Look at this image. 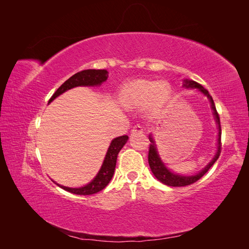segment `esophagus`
Instances as JSON below:
<instances>
[{
	"mask_svg": "<svg viewBox=\"0 0 249 249\" xmlns=\"http://www.w3.org/2000/svg\"><path fill=\"white\" fill-rule=\"evenodd\" d=\"M131 133H132V134H135V133H143V127H142L141 125H139V124L135 125V126L133 127V129H132Z\"/></svg>",
	"mask_w": 249,
	"mask_h": 249,
	"instance_id": "esophagus-1",
	"label": "esophagus"
}]
</instances>
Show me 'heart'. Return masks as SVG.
Returning <instances> with one entry per match:
<instances>
[{"label": "heart", "mask_w": 249, "mask_h": 249, "mask_svg": "<svg viewBox=\"0 0 249 249\" xmlns=\"http://www.w3.org/2000/svg\"><path fill=\"white\" fill-rule=\"evenodd\" d=\"M171 87L166 81L138 79L126 84L122 92V102L126 108H140L147 105L149 113H158L168 103Z\"/></svg>", "instance_id": "obj_1"}]
</instances>
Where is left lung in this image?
I'll use <instances>...</instances> for the list:
<instances>
[{"label":"left lung","instance_id":"left-lung-1","mask_svg":"<svg viewBox=\"0 0 249 249\" xmlns=\"http://www.w3.org/2000/svg\"><path fill=\"white\" fill-rule=\"evenodd\" d=\"M183 87L186 89H195L196 88L199 92H201L203 95H206L211 104V108L213 110V115L215 118V122L217 124V127H218V138H217V150L216 154L214 156V158L212 159L207 166L201 169L199 172L195 173L194 176H183V175H178V173L172 172L166 165L164 164V162L161 160L160 155L158 153L157 149V145L155 139L153 137L152 134H149L148 139L150 141L149 144V152H148V164L149 167L152 169V172L154 173V176L157 178L158 180H160L161 183H163L164 185L167 186H171V187H184V186H188L191 185L193 183L198 180L203 175H206V172L213 166V164L217 161L218 158H219L220 152H221V126H220V119H219V115L216 111V107L214 101L212 99V96L210 95L209 91L203 88L200 84H198L197 82L192 81V80H188V79H184L183 80Z\"/></svg>","mask_w":249,"mask_h":249}]
</instances>
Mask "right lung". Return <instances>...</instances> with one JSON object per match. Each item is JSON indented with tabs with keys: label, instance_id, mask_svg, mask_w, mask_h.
I'll use <instances>...</instances> for the list:
<instances>
[{
	"label": "right lung",
	"instance_id": "right-lung-1",
	"mask_svg": "<svg viewBox=\"0 0 249 249\" xmlns=\"http://www.w3.org/2000/svg\"><path fill=\"white\" fill-rule=\"evenodd\" d=\"M108 73L109 72L106 70H86L74 73L72 77H71L69 80H66L63 84L56 90V92L53 94L50 99L49 104L54 101L56 97L61 95L62 93H64L67 90H70L71 88L78 86L94 87L102 85L103 83L108 79ZM127 139H129V137L124 135V136L116 137L111 141L110 146L107 150V154L105 156L104 162L101 166V169L97 172V175L94 177L91 182L88 183L87 185L79 188H70L59 185L57 183L56 184L60 188H62V189L78 195H90L100 192L109 184L113 175H114L117 155L120 152V149H122L126 143ZM53 182H54V180H53Z\"/></svg>",
	"mask_w": 249,
	"mask_h": 249
}]
</instances>
